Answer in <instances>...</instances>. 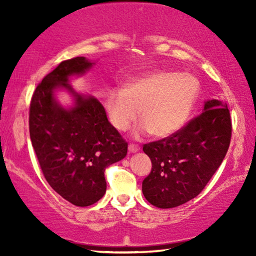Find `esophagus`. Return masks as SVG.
<instances>
[{"label": "esophagus", "mask_w": 256, "mask_h": 256, "mask_svg": "<svg viewBox=\"0 0 256 256\" xmlns=\"http://www.w3.org/2000/svg\"><path fill=\"white\" fill-rule=\"evenodd\" d=\"M128 150H129V152H138L140 150V146L130 143V144H129V146H128Z\"/></svg>", "instance_id": "1"}]
</instances>
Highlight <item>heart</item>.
<instances>
[{
  "mask_svg": "<svg viewBox=\"0 0 256 256\" xmlns=\"http://www.w3.org/2000/svg\"><path fill=\"white\" fill-rule=\"evenodd\" d=\"M199 90L198 79L191 73L155 71L130 79L124 88L110 90L104 106L118 130H128L141 110V130L168 138L186 124Z\"/></svg>",
  "mask_w": 256,
  "mask_h": 256,
  "instance_id": "b5f03b06",
  "label": "heart"
}]
</instances>
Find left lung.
<instances>
[{
  "instance_id": "left-lung-1",
  "label": "left lung",
  "mask_w": 256,
  "mask_h": 256,
  "mask_svg": "<svg viewBox=\"0 0 256 256\" xmlns=\"http://www.w3.org/2000/svg\"><path fill=\"white\" fill-rule=\"evenodd\" d=\"M230 136L227 104L213 99L174 135L143 146L152 164L142 182L146 200L158 208H171L197 197L225 158Z\"/></svg>"
}]
</instances>
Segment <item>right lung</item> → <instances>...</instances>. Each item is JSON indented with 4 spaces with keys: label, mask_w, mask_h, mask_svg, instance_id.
<instances>
[{
    "label": "right lung",
    "mask_w": 256,
    "mask_h": 256,
    "mask_svg": "<svg viewBox=\"0 0 256 256\" xmlns=\"http://www.w3.org/2000/svg\"><path fill=\"white\" fill-rule=\"evenodd\" d=\"M85 57L64 60L45 76L30 102L29 130L40 169L50 186L76 206H90L106 192L104 170L127 155L128 143L108 121L102 104L76 93L70 76L92 68ZM64 88L75 98L66 110L54 98Z\"/></svg>",
    "instance_id": "1"
}]
</instances>
